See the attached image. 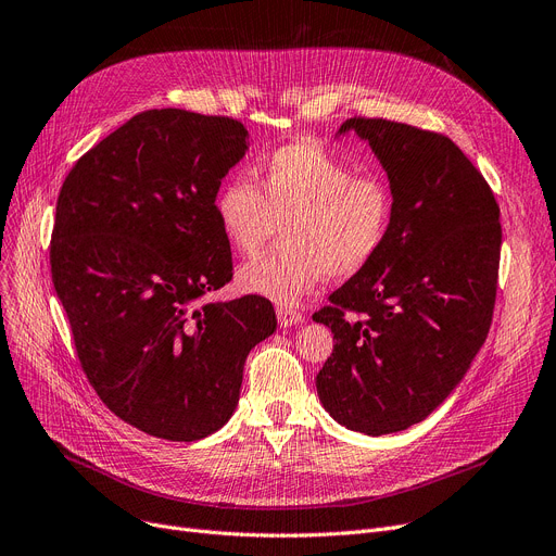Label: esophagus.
I'll list each match as a JSON object with an SVG mask.
<instances>
[{
	"label": "esophagus",
	"mask_w": 556,
	"mask_h": 556,
	"mask_svg": "<svg viewBox=\"0 0 556 556\" xmlns=\"http://www.w3.org/2000/svg\"><path fill=\"white\" fill-rule=\"evenodd\" d=\"M276 315H278V324L282 328H292L305 319V315L299 313V309H294V307H278Z\"/></svg>",
	"instance_id": "obj_1"
}]
</instances>
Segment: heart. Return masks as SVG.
<instances>
[{"mask_svg": "<svg viewBox=\"0 0 556 556\" xmlns=\"http://www.w3.org/2000/svg\"><path fill=\"white\" fill-rule=\"evenodd\" d=\"M228 247L255 255L282 224V247L237 274L243 294L292 305L332 278H351L379 255L392 228L394 193L379 173L351 164L315 141L274 150L249 177H230L214 198Z\"/></svg>", "mask_w": 556, "mask_h": 556, "instance_id": "heart-1", "label": "heart"}]
</instances>
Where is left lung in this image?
Listing matches in <instances>:
<instances>
[{"label": "left lung", "mask_w": 556, "mask_h": 556, "mask_svg": "<svg viewBox=\"0 0 556 556\" xmlns=\"http://www.w3.org/2000/svg\"><path fill=\"white\" fill-rule=\"evenodd\" d=\"M394 193L392 228L361 274L313 315L332 330L317 374L330 417L386 435L427 419L463 381L493 321L502 226L483 175L435 131L349 118Z\"/></svg>", "instance_id": "8db88e82"}]
</instances>
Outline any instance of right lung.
Wrapping results in <instances>:
<instances>
[{"instance_id":"right-lung-1","label":"right lung","mask_w":556,"mask_h":556,"mask_svg":"<svg viewBox=\"0 0 556 556\" xmlns=\"http://www.w3.org/2000/svg\"><path fill=\"white\" fill-rule=\"evenodd\" d=\"M247 150L232 118L152 109L88 150L59 193L50 264L79 363L106 408L154 438L224 427L247 355L276 330L262 296L201 303L232 280L214 198Z\"/></svg>"}]
</instances>
